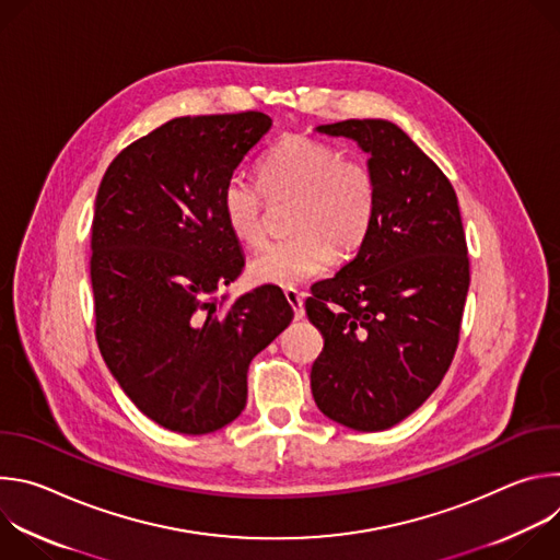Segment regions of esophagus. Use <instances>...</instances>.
Returning <instances> with one entry per match:
<instances>
[{
  "mask_svg": "<svg viewBox=\"0 0 560 560\" xmlns=\"http://www.w3.org/2000/svg\"><path fill=\"white\" fill-rule=\"evenodd\" d=\"M285 299L290 303V307L294 310V318H303L305 310H303V294L296 290H285Z\"/></svg>",
  "mask_w": 560,
  "mask_h": 560,
  "instance_id": "34e87169",
  "label": "esophagus"
}]
</instances>
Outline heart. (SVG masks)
Here are the masks:
<instances>
[{"label":"heart","mask_w":560,"mask_h":560,"mask_svg":"<svg viewBox=\"0 0 560 560\" xmlns=\"http://www.w3.org/2000/svg\"><path fill=\"white\" fill-rule=\"evenodd\" d=\"M258 190L242 175L221 188L219 208L228 232L244 246L266 236V200L294 199L290 238L257 253L248 266L255 283L294 290L322 277L332 259H352L370 234L376 212V179L370 166L341 148L305 137L283 135L257 164Z\"/></svg>","instance_id":"obj_1"}]
</instances>
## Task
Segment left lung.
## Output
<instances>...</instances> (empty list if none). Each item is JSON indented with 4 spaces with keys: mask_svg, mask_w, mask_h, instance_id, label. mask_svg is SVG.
<instances>
[{
    "mask_svg": "<svg viewBox=\"0 0 560 560\" xmlns=\"http://www.w3.org/2000/svg\"><path fill=\"white\" fill-rule=\"evenodd\" d=\"M316 130L370 154L376 212L354 259L305 301L324 335L312 396L328 419L378 432L421 408L454 359L469 288L460 210L450 179L396 124L346 119Z\"/></svg>",
    "mask_w": 560,
    "mask_h": 560,
    "instance_id": "8db88e82",
    "label": "left lung"
}]
</instances>
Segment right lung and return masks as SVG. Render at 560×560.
Segmentation results:
<instances>
[{
	"label": "right lung",
	"mask_w": 560,
	"mask_h": 560,
	"mask_svg": "<svg viewBox=\"0 0 560 560\" xmlns=\"http://www.w3.org/2000/svg\"><path fill=\"white\" fill-rule=\"evenodd\" d=\"M257 110L177 117L126 145L93 217L100 352L130 401L179 434H208L246 408L248 365L292 322L281 288L225 305L244 270L219 195L270 130Z\"/></svg>",
	"instance_id": "add662e5"
}]
</instances>
